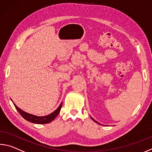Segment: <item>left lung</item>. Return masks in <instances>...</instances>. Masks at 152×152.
<instances>
[{
	"mask_svg": "<svg viewBox=\"0 0 152 152\" xmlns=\"http://www.w3.org/2000/svg\"><path fill=\"white\" fill-rule=\"evenodd\" d=\"M92 120H94V122H96V121H95V120H94V119H93V118H92ZM97 123H98V122H97ZM98 124H99V123H98Z\"/></svg>",
	"mask_w": 152,
	"mask_h": 152,
	"instance_id": "8db88e82",
	"label": "left lung"
}]
</instances>
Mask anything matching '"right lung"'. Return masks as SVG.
<instances>
[{
  "label": "right lung",
  "instance_id": "right-lung-1",
  "mask_svg": "<svg viewBox=\"0 0 152 152\" xmlns=\"http://www.w3.org/2000/svg\"><path fill=\"white\" fill-rule=\"evenodd\" d=\"M62 103L60 104V106L50 114H49L48 115H45V116H37V115L30 114L28 113L24 112L23 110H22L21 109L19 108L18 106H16V105L15 104H14L16 109L17 110V111L19 112V114H20L24 118V119L26 120L27 121H28L30 122L38 124H47L52 122V121L58 115V114L60 112V109H61L62 107Z\"/></svg>",
  "mask_w": 152,
  "mask_h": 152
}]
</instances>
